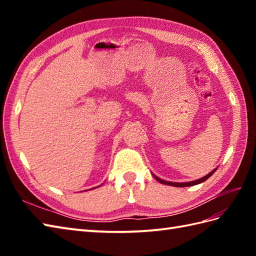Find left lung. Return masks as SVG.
<instances>
[{
  "label": "left lung",
  "instance_id": "8db88e82",
  "mask_svg": "<svg viewBox=\"0 0 256 256\" xmlns=\"http://www.w3.org/2000/svg\"><path fill=\"white\" fill-rule=\"evenodd\" d=\"M216 170H212L210 174H208V175L204 176V177H202V178L198 179V180L189 182H165V180H162V179H160V178H158V177H156V176H154V177H155V178L157 179V180H158L160 184H168V186H174V187H189V186H194V184H201V182H206V179H208L209 177H211V176H212V174H214Z\"/></svg>",
  "mask_w": 256,
  "mask_h": 256
}]
</instances>
